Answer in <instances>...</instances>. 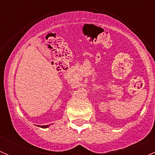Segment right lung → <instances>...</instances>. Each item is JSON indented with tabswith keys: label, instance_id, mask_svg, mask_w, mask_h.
Here are the masks:
<instances>
[{
	"label": "right lung",
	"instance_id": "right-lung-1",
	"mask_svg": "<svg viewBox=\"0 0 155 155\" xmlns=\"http://www.w3.org/2000/svg\"><path fill=\"white\" fill-rule=\"evenodd\" d=\"M50 125H40V126H38V127H42V128H47Z\"/></svg>",
	"mask_w": 155,
	"mask_h": 155
}]
</instances>
